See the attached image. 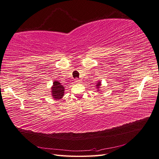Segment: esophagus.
Masks as SVG:
<instances>
[{
	"mask_svg": "<svg viewBox=\"0 0 159 159\" xmlns=\"http://www.w3.org/2000/svg\"><path fill=\"white\" fill-rule=\"evenodd\" d=\"M80 79H75V83H80Z\"/></svg>",
	"mask_w": 159,
	"mask_h": 159,
	"instance_id": "obj_1",
	"label": "esophagus"
}]
</instances>
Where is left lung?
Masks as SVG:
<instances>
[{"mask_svg": "<svg viewBox=\"0 0 159 159\" xmlns=\"http://www.w3.org/2000/svg\"><path fill=\"white\" fill-rule=\"evenodd\" d=\"M100 84H101V83H99V82H98V84H97V85H96L97 89H98V88L99 87V86H100Z\"/></svg>", "mask_w": 159, "mask_h": 159, "instance_id": "left-lung-1", "label": "left lung"}]
</instances>
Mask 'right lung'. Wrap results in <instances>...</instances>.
<instances>
[{
	"mask_svg": "<svg viewBox=\"0 0 159 159\" xmlns=\"http://www.w3.org/2000/svg\"><path fill=\"white\" fill-rule=\"evenodd\" d=\"M52 94L53 98L56 99H60L63 98L64 94V86L59 82L54 81L52 87Z\"/></svg>",
	"mask_w": 159,
	"mask_h": 159,
	"instance_id": "right-lung-1",
	"label": "right lung"
}]
</instances>
